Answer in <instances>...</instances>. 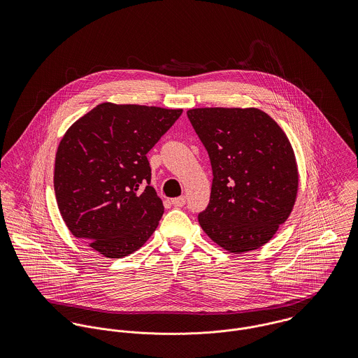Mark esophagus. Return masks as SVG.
Wrapping results in <instances>:
<instances>
[{"label": "esophagus", "mask_w": 358, "mask_h": 358, "mask_svg": "<svg viewBox=\"0 0 358 358\" xmlns=\"http://www.w3.org/2000/svg\"><path fill=\"white\" fill-rule=\"evenodd\" d=\"M171 204L173 205V206H176V208H180V206H183V205L186 204V199H185V197L172 199V200H171Z\"/></svg>", "instance_id": "obj_1"}]
</instances>
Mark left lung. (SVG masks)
I'll use <instances>...</instances> for the list:
<instances>
[{"label": "left lung", "mask_w": 358, "mask_h": 358, "mask_svg": "<svg viewBox=\"0 0 358 358\" xmlns=\"http://www.w3.org/2000/svg\"><path fill=\"white\" fill-rule=\"evenodd\" d=\"M187 117L213 173L200 226L231 254L263 247L285 223L298 196L299 172L288 136L255 107L190 108Z\"/></svg>", "instance_id": "obj_1"}]
</instances>
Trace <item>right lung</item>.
Wrapping results in <instances>:
<instances>
[{
	"label": "right lung",
	"mask_w": 358,
	"mask_h": 358,
	"mask_svg": "<svg viewBox=\"0 0 358 358\" xmlns=\"http://www.w3.org/2000/svg\"><path fill=\"white\" fill-rule=\"evenodd\" d=\"M182 111L104 102L66 131L55 157L53 186L74 237L110 259L143 247L164 213L146 154Z\"/></svg>",
	"instance_id": "obj_1"
}]
</instances>
